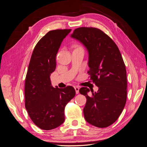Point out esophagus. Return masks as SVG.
Wrapping results in <instances>:
<instances>
[{"instance_id":"esophagus-1","label":"esophagus","mask_w":147,"mask_h":147,"mask_svg":"<svg viewBox=\"0 0 147 147\" xmlns=\"http://www.w3.org/2000/svg\"><path fill=\"white\" fill-rule=\"evenodd\" d=\"M79 88L78 87H77V86H76V87H75V92H76V94H78L79 93Z\"/></svg>"}]
</instances>
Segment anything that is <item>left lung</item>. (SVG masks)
<instances>
[{"label": "left lung", "mask_w": 147, "mask_h": 147, "mask_svg": "<svg viewBox=\"0 0 147 147\" xmlns=\"http://www.w3.org/2000/svg\"><path fill=\"white\" fill-rule=\"evenodd\" d=\"M71 37L79 40L88 52V73L99 88L97 92L80 89L86 97L83 109L86 121L98 127H106L116 121L125 106L127 76L125 64L117 45L103 31L95 28L75 29ZM93 91V90H92Z\"/></svg>", "instance_id": "1"}]
</instances>
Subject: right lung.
Returning <instances> with one entry per match:
<instances>
[{
  "mask_svg": "<svg viewBox=\"0 0 147 147\" xmlns=\"http://www.w3.org/2000/svg\"><path fill=\"white\" fill-rule=\"evenodd\" d=\"M71 29L49 32L35 45L25 80V107L39 128L51 130L65 120L64 109L75 96L72 86L54 88L50 75L56 69V56L64 38Z\"/></svg>",
  "mask_w": 147,
  "mask_h": 147,
  "instance_id": "add662e5",
  "label": "right lung"
}]
</instances>
